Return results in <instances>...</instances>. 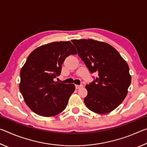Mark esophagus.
<instances>
[{
    "mask_svg": "<svg viewBox=\"0 0 147 147\" xmlns=\"http://www.w3.org/2000/svg\"><path fill=\"white\" fill-rule=\"evenodd\" d=\"M76 89H80V88H83V85L82 84H80V85H76Z\"/></svg>",
    "mask_w": 147,
    "mask_h": 147,
    "instance_id": "1",
    "label": "esophagus"
}]
</instances>
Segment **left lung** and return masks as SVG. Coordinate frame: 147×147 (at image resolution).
<instances>
[{
	"mask_svg": "<svg viewBox=\"0 0 147 147\" xmlns=\"http://www.w3.org/2000/svg\"><path fill=\"white\" fill-rule=\"evenodd\" d=\"M71 41L90 73L98 76L86 86V106L96 113L111 112L127 95L131 80L128 63L115 49L104 42L91 39Z\"/></svg>",
	"mask_w": 147,
	"mask_h": 147,
	"instance_id": "1",
	"label": "left lung"
}]
</instances>
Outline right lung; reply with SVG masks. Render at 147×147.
Returning a JSON list of instances; mask_svg holds the SVG:
<instances>
[{"instance_id": "add662e5", "label": "right lung", "mask_w": 147, "mask_h": 147, "mask_svg": "<svg viewBox=\"0 0 147 147\" xmlns=\"http://www.w3.org/2000/svg\"><path fill=\"white\" fill-rule=\"evenodd\" d=\"M76 54L70 41H59L39 47L28 56L20 72L19 90L34 113L53 117L65 109L75 86L54 79L60 74L67 57Z\"/></svg>"}]
</instances>
